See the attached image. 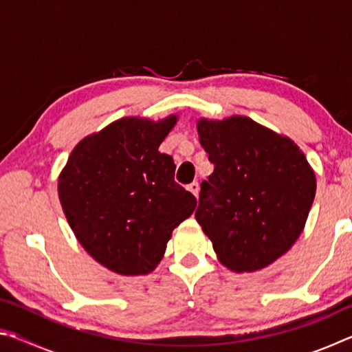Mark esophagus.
I'll return each instance as SVG.
<instances>
[{"label":"esophagus","mask_w":352,"mask_h":352,"mask_svg":"<svg viewBox=\"0 0 352 352\" xmlns=\"http://www.w3.org/2000/svg\"><path fill=\"white\" fill-rule=\"evenodd\" d=\"M199 189H200V186H199L197 182H192L190 184H188V190H189V192H192L195 197L199 195Z\"/></svg>","instance_id":"obj_1"}]
</instances>
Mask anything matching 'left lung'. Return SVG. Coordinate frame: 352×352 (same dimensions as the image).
<instances>
[{
  "label": "left lung",
  "instance_id": "8db88e82",
  "mask_svg": "<svg viewBox=\"0 0 352 352\" xmlns=\"http://www.w3.org/2000/svg\"><path fill=\"white\" fill-rule=\"evenodd\" d=\"M214 164L200 184L195 219L220 262L234 272L264 269L300 237L314 204V170L294 141L233 116L197 122Z\"/></svg>",
  "mask_w": 352,
  "mask_h": 352
}]
</instances>
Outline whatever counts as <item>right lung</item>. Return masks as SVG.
Segmentation results:
<instances>
[{
	"label": "right lung",
	"instance_id": "obj_1",
	"mask_svg": "<svg viewBox=\"0 0 352 352\" xmlns=\"http://www.w3.org/2000/svg\"><path fill=\"white\" fill-rule=\"evenodd\" d=\"M122 118L80 141L58 177V199L77 241L119 275H146L197 200L174 180L158 147L175 126Z\"/></svg>",
	"mask_w": 352,
	"mask_h": 352
}]
</instances>
